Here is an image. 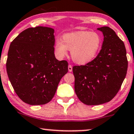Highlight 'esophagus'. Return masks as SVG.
I'll use <instances>...</instances> for the list:
<instances>
[{
	"label": "esophagus",
	"mask_w": 134,
	"mask_h": 134,
	"mask_svg": "<svg viewBox=\"0 0 134 134\" xmlns=\"http://www.w3.org/2000/svg\"><path fill=\"white\" fill-rule=\"evenodd\" d=\"M68 71L70 72H71L72 71V66L71 65H68Z\"/></svg>",
	"instance_id": "esophagus-1"
}]
</instances>
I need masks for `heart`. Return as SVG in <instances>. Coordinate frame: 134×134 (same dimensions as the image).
Wrapping results in <instances>:
<instances>
[{"instance_id":"b5f03b06","label":"heart","mask_w":134,"mask_h":134,"mask_svg":"<svg viewBox=\"0 0 134 134\" xmlns=\"http://www.w3.org/2000/svg\"><path fill=\"white\" fill-rule=\"evenodd\" d=\"M102 45L100 35L96 32L86 31L64 34L62 40L57 38L54 49L58 58L67 55L68 49L71 51L72 60L77 64H85L94 59Z\"/></svg>"}]
</instances>
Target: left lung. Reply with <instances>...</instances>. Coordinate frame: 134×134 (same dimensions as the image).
<instances>
[{
    "label": "left lung",
    "instance_id": "1",
    "mask_svg": "<svg viewBox=\"0 0 134 134\" xmlns=\"http://www.w3.org/2000/svg\"><path fill=\"white\" fill-rule=\"evenodd\" d=\"M104 41L97 56L85 65L75 66V91L82 103L99 105L111 100L127 74L128 62L124 43L113 29H97Z\"/></svg>",
    "mask_w": 134,
    "mask_h": 134
}]
</instances>
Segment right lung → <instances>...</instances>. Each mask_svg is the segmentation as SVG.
I'll return each mask as SVG.
<instances>
[{"label": "right lung", "instance_id": "right-lung-1", "mask_svg": "<svg viewBox=\"0 0 134 134\" xmlns=\"http://www.w3.org/2000/svg\"><path fill=\"white\" fill-rule=\"evenodd\" d=\"M54 42V29L36 27L21 32L10 45L8 76L19 98L30 105L50 101L68 71L66 61L56 59Z\"/></svg>", "mask_w": 134, "mask_h": 134}]
</instances>
